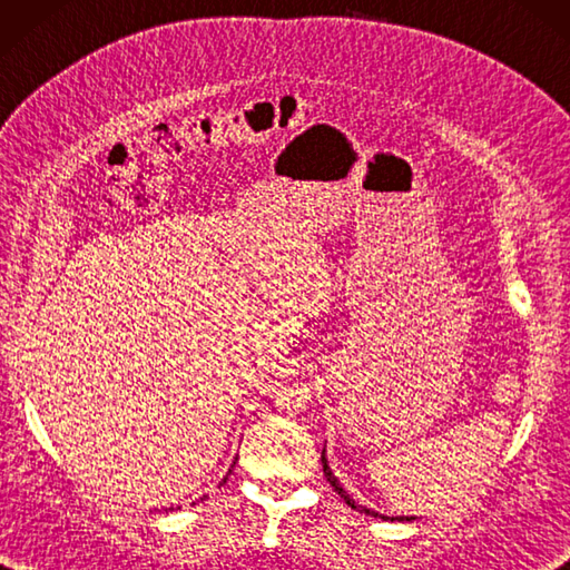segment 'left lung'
<instances>
[{
  "label": "left lung",
  "instance_id": "8db88e82",
  "mask_svg": "<svg viewBox=\"0 0 570 570\" xmlns=\"http://www.w3.org/2000/svg\"><path fill=\"white\" fill-rule=\"evenodd\" d=\"M321 463H323V475H325V480L331 482V488L341 494V498L345 500V504L347 507H353V510H357V512H362V514H370V517H377V519H392V522H411V519H416V517H384V514H380V512H374V510H370V507H362V504H357L353 498H350V494L343 490V485L341 482H337V478L333 475V470L328 468V458H325V451L321 453Z\"/></svg>",
  "mask_w": 570,
  "mask_h": 570
}]
</instances>
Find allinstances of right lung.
Instances as JSON below:
<instances>
[{
  "label": "right lung",
  "instance_id": "right-lung-1",
  "mask_svg": "<svg viewBox=\"0 0 570 570\" xmlns=\"http://www.w3.org/2000/svg\"><path fill=\"white\" fill-rule=\"evenodd\" d=\"M223 482H227V478H225ZM193 504H196V502H193ZM174 510H180V507H168V510H166V512H174Z\"/></svg>",
  "mask_w": 570,
  "mask_h": 570
}]
</instances>
